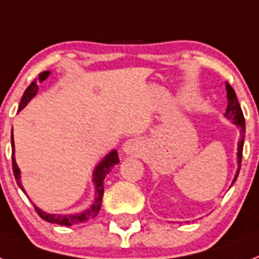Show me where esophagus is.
<instances>
[{"mask_svg": "<svg viewBox=\"0 0 259 259\" xmlns=\"http://www.w3.org/2000/svg\"><path fill=\"white\" fill-rule=\"evenodd\" d=\"M123 153L130 154V155H136V154H140L141 150H142V142H141L138 138H130V140L126 141L123 143Z\"/></svg>", "mask_w": 259, "mask_h": 259, "instance_id": "obj_1", "label": "esophagus"}]
</instances>
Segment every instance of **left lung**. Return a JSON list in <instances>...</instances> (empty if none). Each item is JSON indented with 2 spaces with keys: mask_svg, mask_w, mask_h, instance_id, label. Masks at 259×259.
Listing matches in <instances>:
<instances>
[{
  "mask_svg": "<svg viewBox=\"0 0 259 259\" xmlns=\"http://www.w3.org/2000/svg\"><path fill=\"white\" fill-rule=\"evenodd\" d=\"M227 92H228V108L227 112H225V117L229 119H232L236 125H238L240 127V141H238V146H237V158H238V170H237L236 177H234L233 183L237 180V177L240 174L241 168V162H242V150H244V140H245V118H244V113L241 110L240 103L237 100L236 92L234 89L232 88L229 82H227Z\"/></svg>",
  "mask_w": 259,
  "mask_h": 259,
  "instance_id": "8db88e82",
  "label": "left lung"
}]
</instances>
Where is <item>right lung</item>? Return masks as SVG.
<instances>
[{"label":"right lung","mask_w":259,"mask_h":259,"mask_svg":"<svg viewBox=\"0 0 259 259\" xmlns=\"http://www.w3.org/2000/svg\"><path fill=\"white\" fill-rule=\"evenodd\" d=\"M50 75V71H45V72L39 73L38 79H35L34 81L30 84L27 88H26L25 93H23L22 100H21V104H19V110L25 108L27 105L30 100L35 96L36 92H38V81H43V80ZM12 147H13V155H12V163H13V174H14V178L17 180V184L21 187V190L25 192L22 184H21V177H19V168L15 163L14 158V141H13V134H12ZM119 162L118 154H117L116 150H113L112 153L108 154V155L104 158V160H101L99 166L96 167V170L93 172V182H95V186H96V199L93 201L92 207L88 208L85 212L77 214H67V216H62V214H50L46 213L43 210L39 209L38 207L34 205L36 213L40 216V219H43L47 223L51 224H58V225H64V227H71L73 224L84 223V221L89 220V219H93L96 217L99 213L100 208H101V203H103V195H104V179H105L106 174H109V171L112 170L113 166H116L117 163Z\"/></svg>","instance_id":"obj_1"}]
</instances>
